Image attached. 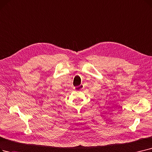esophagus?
Segmentation results:
<instances>
[{"instance_id": "esophagus-1", "label": "esophagus", "mask_w": 152, "mask_h": 152, "mask_svg": "<svg viewBox=\"0 0 152 152\" xmlns=\"http://www.w3.org/2000/svg\"><path fill=\"white\" fill-rule=\"evenodd\" d=\"M83 88H84V85L80 84V86H78L75 87V90L76 91H81V90L83 89Z\"/></svg>"}]
</instances>
